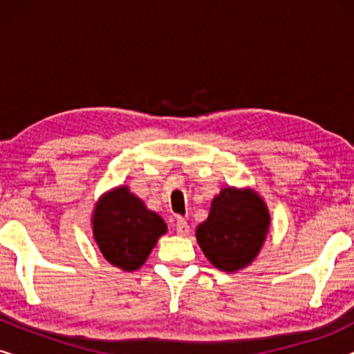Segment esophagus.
Wrapping results in <instances>:
<instances>
[{"instance_id":"obj_1","label":"esophagus","mask_w":354,"mask_h":354,"mask_svg":"<svg viewBox=\"0 0 354 354\" xmlns=\"http://www.w3.org/2000/svg\"><path fill=\"white\" fill-rule=\"evenodd\" d=\"M176 230L180 236H185V235L190 234V225H188V222L185 219H182V217H177Z\"/></svg>"}]
</instances>
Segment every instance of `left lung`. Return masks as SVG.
<instances>
[{"label":"left lung","instance_id":"8db88e82","mask_svg":"<svg viewBox=\"0 0 354 354\" xmlns=\"http://www.w3.org/2000/svg\"><path fill=\"white\" fill-rule=\"evenodd\" d=\"M270 227L269 207L253 188L224 187L209 216L196 227V241L222 272H239L258 258Z\"/></svg>","mask_w":354,"mask_h":354}]
</instances>
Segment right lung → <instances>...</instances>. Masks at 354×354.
<instances>
[{
  "label": "right lung",
  "instance_id": "right-lung-1",
  "mask_svg": "<svg viewBox=\"0 0 354 354\" xmlns=\"http://www.w3.org/2000/svg\"><path fill=\"white\" fill-rule=\"evenodd\" d=\"M91 230L104 259L125 272H133L145 264L167 225L127 185H119L95 203Z\"/></svg>",
  "mask_w": 354,
  "mask_h": 354
}]
</instances>
